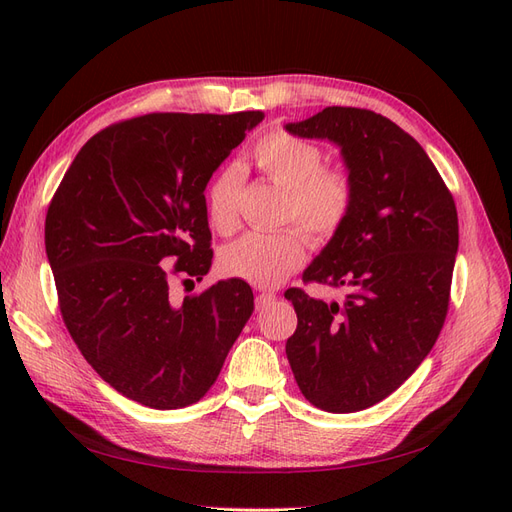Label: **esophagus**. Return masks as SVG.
<instances>
[{
  "mask_svg": "<svg viewBox=\"0 0 512 512\" xmlns=\"http://www.w3.org/2000/svg\"><path fill=\"white\" fill-rule=\"evenodd\" d=\"M273 301H275V292L262 290V292L258 294V297H256V309H265V307H269Z\"/></svg>",
  "mask_w": 512,
  "mask_h": 512,
  "instance_id": "esophagus-1",
  "label": "esophagus"
}]
</instances>
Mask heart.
<instances>
[{"label": "heart", "mask_w": 512, "mask_h": 512, "mask_svg": "<svg viewBox=\"0 0 512 512\" xmlns=\"http://www.w3.org/2000/svg\"><path fill=\"white\" fill-rule=\"evenodd\" d=\"M252 164L271 183L286 190L284 220H297L316 243L331 241L348 222L356 200V183L348 168L324 166L322 149L284 130L265 134L252 147ZM207 215L211 226L228 235L239 224L241 170L226 166L209 183ZM307 252L299 226L280 232H247L222 252L220 265L230 277L260 288L284 282Z\"/></svg>", "instance_id": "b5f03b06"}]
</instances>
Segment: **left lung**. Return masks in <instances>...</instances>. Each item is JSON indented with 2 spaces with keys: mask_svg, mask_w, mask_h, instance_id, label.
<instances>
[{
  "mask_svg": "<svg viewBox=\"0 0 512 512\" xmlns=\"http://www.w3.org/2000/svg\"><path fill=\"white\" fill-rule=\"evenodd\" d=\"M286 130L329 138L356 183L344 228L303 273V282L346 288L344 303L284 297L297 312L288 363L309 404L348 414L378 404L423 363L444 327L455 254L457 207L425 149L367 108L327 106Z\"/></svg>",
  "mask_w": 512,
  "mask_h": 512,
  "instance_id": "left-lung-1",
  "label": "left lung"
}]
</instances>
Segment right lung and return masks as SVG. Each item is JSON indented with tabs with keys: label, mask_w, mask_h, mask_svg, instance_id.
I'll return each instance as SVG.
<instances>
[{
	"label": "right lung",
	"mask_w": 512,
	"mask_h": 512,
	"mask_svg": "<svg viewBox=\"0 0 512 512\" xmlns=\"http://www.w3.org/2000/svg\"><path fill=\"white\" fill-rule=\"evenodd\" d=\"M265 117L149 113L76 153L46 211L44 245L74 344L117 393L153 410L192 406L218 380L254 312L243 280L173 297L211 267L205 188Z\"/></svg>",
	"instance_id": "add662e5"
}]
</instances>
